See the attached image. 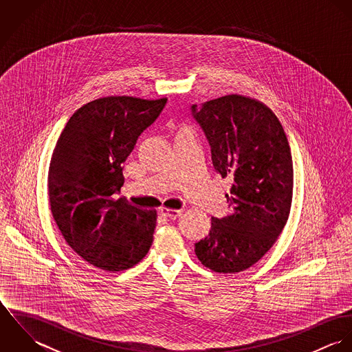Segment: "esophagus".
<instances>
[{"mask_svg": "<svg viewBox=\"0 0 352 352\" xmlns=\"http://www.w3.org/2000/svg\"><path fill=\"white\" fill-rule=\"evenodd\" d=\"M161 214L169 219H176L183 214V210H175V208H161Z\"/></svg>", "mask_w": 352, "mask_h": 352, "instance_id": "34e87169", "label": "esophagus"}]
</instances>
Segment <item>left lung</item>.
<instances>
[{"mask_svg": "<svg viewBox=\"0 0 352 352\" xmlns=\"http://www.w3.org/2000/svg\"><path fill=\"white\" fill-rule=\"evenodd\" d=\"M210 145L215 172L232 179L230 212L211 218L195 244L201 264L236 274L257 263L282 233L293 199V160L285 130L261 101L226 95L191 107Z\"/></svg>", "mask_w": 352, "mask_h": 352, "instance_id": "obj_1", "label": "left lung"}]
</instances>
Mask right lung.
Wrapping results in <instances>:
<instances>
[{
  "label": "right lung",
  "mask_w": 352,
  "mask_h": 352,
  "mask_svg": "<svg viewBox=\"0 0 352 352\" xmlns=\"http://www.w3.org/2000/svg\"><path fill=\"white\" fill-rule=\"evenodd\" d=\"M166 99L107 96L78 108L51 157L49 198L54 221L85 261L116 272L138 264L151 250L157 211L116 198L123 162Z\"/></svg>",
  "instance_id": "add662e5"
}]
</instances>
